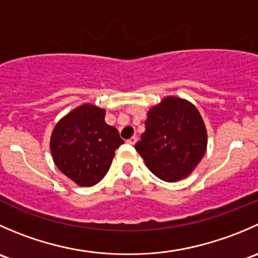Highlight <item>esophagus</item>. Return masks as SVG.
<instances>
[{"mask_svg": "<svg viewBox=\"0 0 258 258\" xmlns=\"http://www.w3.org/2000/svg\"><path fill=\"white\" fill-rule=\"evenodd\" d=\"M136 141H137V137L136 136H132V137H130L128 140H127V144L128 145H135L136 144Z\"/></svg>", "mask_w": 258, "mask_h": 258, "instance_id": "34e87169", "label": "esophagus"}]
</instances>
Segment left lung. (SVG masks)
I'll return each instance as SVG.
<instances>
[{"mask_svg":"<svg viewBox=\"0 0 258 258\" xmlns=\"http://www.w3.org/2000/svg\"><path fill=\"white\" fill-rule=\"evenodd\" d=\"M141 141L135 145L148 170L166 182H177L196 168L207 148V131L199 110L168 96L147 113Z\"/></svg>","mask_w":258,"mask_h":258,"instance_id":"1","label":"left lung"}]
</instances>
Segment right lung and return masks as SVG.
Returning <instances> with one entry per match:
<instances>
[{"label": "right lung", "mask_w": 258, "mask_h": 258, "mask_svg": "<svg viewBox=\"0 0 258 258\" xmlns=\"http://www.w3.org/2000/svg\"><path fill=\"white\" fill-rule=\"evenodd\" d=\"M106 111L85 103L62 117L49 141L54 165L79 186L91 187L108 172L114 151L123 144L105 122Z\"/></svg>", "instance_id": "obj_1"}]
</instances>
